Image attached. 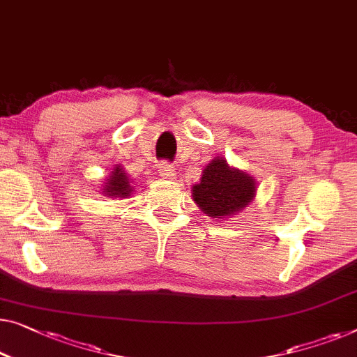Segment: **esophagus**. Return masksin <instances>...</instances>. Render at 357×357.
Returning a JSON list of instances; mask_svg holds the SVG:
<instances>
[{"mask_svg": "<svg viewBox=\"0 0 357 357\" xmlns=\"http://www.w3.org/2000/svg\"><path fill=\"white\" fill-rule=\"evenodd\" d=\"M159 175H161L162 178H174L175 177V167L169 162H162L161 166H159Z\"/></svg>", "mask_w": 357, "mask_h": 357, "instance_id": "34e87169", "label": "esophagus"}]
</instances>
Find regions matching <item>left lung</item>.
<instances>
[{"label":"left lung","mask_w":357,"mask_h":357,"mask_svg":"<svg viewBox=\"0 0 357 357\" xmlns=\"http://www.w3.org/2000/svg\"><path fill=\"white\" fill-rule=\"evenodd\" d=\"M257 185L252 175L231 167L225 158L217 156L203 169L198 183L191 187V196L211 219H229L252 203Z\"/></svg>","instance_id":"1"}]
</instances>
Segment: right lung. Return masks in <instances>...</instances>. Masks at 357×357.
Wrapping results in <instances>:
<instances>
[{
	"label": "right lung",
	"instance_id": "1",
	"mask_svg": "<svg viewBox=\"0 0 357 357\" xmlns=\"http://www.w3.org/2000/svg\"><path fill=\"white\" fill-rule=\"evenodd\" d=\"M133 190L135 188L132 187V180L128 178L126 170H123L121 164H116V166L111 169V172L105 180V183L101 185L100 193L107 196V198L123 199V198H128V196L133 193Z\"/></svg>",
	"mask_w": 357,
	"mask_h": 357
}]
</instances>
